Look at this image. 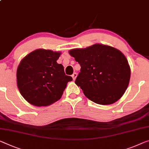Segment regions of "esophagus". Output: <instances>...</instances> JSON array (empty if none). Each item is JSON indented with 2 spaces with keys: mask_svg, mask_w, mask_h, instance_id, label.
Instances as JSON below:
<instances>
[{
  "mask_svg": "<svg viewBox=\"0 0 149 149\" xmlns=\"http://www.w3.org/2000/svg\"><path fill=\"white\" fill-rule=\"evenodd\" d=\"M77 75V74H76V73H74V74H73V75H72V77H73V79H74V80H75V79H76Z\"/></svg>",
  "mask_w": 149,
  "mask_h": 149,
  "instance_id": "esophagus-1",
  "label": "esophagus"
}]
</instances>
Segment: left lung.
<instances>
[{
    "instance_id": "1",
    "label": "left lung",
    "mask_w": 149,
    "mask_h": 149,
    "mask_svg": "<svg viewBox=\"0 0 149 149\" xmlns=\"http://www.w3.org/2000/svg\"><path fill=\"white\" fill-rule=\"evenodd\" d=\"M69 53L81 66L75 83L91 101L109 105L123 96L130 78V68L120 51L96 43Z\"/></svg>"
}]
</instances>
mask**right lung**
Segmentation results:
<instances>
[{
  "instance_id": "obj_1",
  "label": "right lung",
  "mask_w": 149,
  "mask_h": 149,
  "mask_svg": "<svg viewBox=\"0 0 149 149\" xmlns=\"http://www.w3.org/2000/svg\"><path fill=\"white\" fill-rule=\"evenodd\" d=\"M60 52L38 49L26 55L17 71V87L26 101L35 106H47L59 100L72 77L57 63Z\"/></svg>"
}]
</instances>
